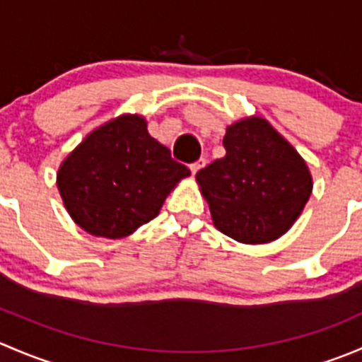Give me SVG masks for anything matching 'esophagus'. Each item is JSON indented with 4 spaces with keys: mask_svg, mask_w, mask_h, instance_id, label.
<instances>
[{
    "mask_svg": "<svg viewBox=\"0 0 362 362\" xmlns=\"http://www.w3.org/2000/svg\"><path fill=\"white\" fill-rule=\"evenodd\" d=\"M204 164H206V159H199L198 163H194V164H192V166H191V171H192V175H196V173H198V171L202 170V168H204Z\"/></svg>",
    "mask_w": 362,
    "mask_h": 362,
    "instance_id": "esophagus-1",
    "label": "esophagus"
}]
</instances>
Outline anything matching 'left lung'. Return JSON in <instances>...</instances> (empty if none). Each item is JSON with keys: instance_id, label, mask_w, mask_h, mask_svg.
<instances>
[{"instance_id": "obj_1", "label": "left lung", "mask_w": 362, "mask_h": 362, "mask_svg": "<svg viewBox=\"0 0 362 362\" xmlns=\"http://www.w3.org/2000/svg\"><path fill=\"white\" fill-rule=\"evenodd\" d=\"M226 156L198 171L196 182L221 233L240 243H269L289 231L312 194L305 159L259 115L228 126Z\"/></svg>"}]
</instances>
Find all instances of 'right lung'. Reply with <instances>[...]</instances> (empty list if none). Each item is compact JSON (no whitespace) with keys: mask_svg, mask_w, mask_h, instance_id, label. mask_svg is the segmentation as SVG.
<instances>
[{"mask_svg":"<svg viewBox=\"0 0 362 362\" xmlns=\"http://www.w3.org/2000/svg\"><path fill=\"white\" fill-rule=\"evenodd\" d=\"M189 175L148 134L145 117L124 113L69 152L57 170V189L83 231L119 240L158 217L166 196Z\"/></svg>","mask_w":362,"mask_h":362,"instance_id":"obj_1","label":"right lung"}]
</instances>
